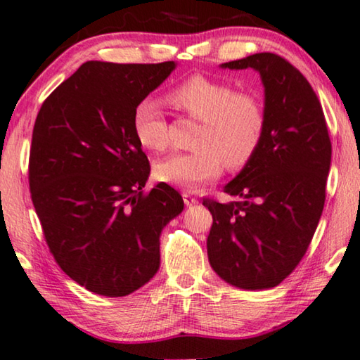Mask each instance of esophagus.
<instances>
[{"mask_svg": "<svg viewBox=\"0 0 360 360\" xmlns=\"http://www.w3.org/2000/svg\"><path fill=\"white\" fill-rule=\"evenodd\" d=\"M181 196H184V201H185V205H186V206L196 205V202H198V200H196V198H195V196H193L190 191H184V193H181Z\"/></svg>", "mask_w": 360, "mask_h": 360, "instance_id": "esophagus-1", "label": "esophagus"}]
</instances>
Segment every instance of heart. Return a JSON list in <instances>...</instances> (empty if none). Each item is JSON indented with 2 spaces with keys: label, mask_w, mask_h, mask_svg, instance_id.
I'll list each match as a JSON object with an SVG mask.
<instances>
[{
  "label": "heart",
  "mask_w": 360,
  "mask_h": 360,
  "mask_svg": "<svg viewBox=\"0 0 360 360\" xmlns=\"http://www.w3.org/2000/svg\"><path fill=\"white\" fill-rule=\"evenodd\" d=\"M169 102L202 127L193 153H175L154 165L155 176L165 184L195 190L227 170H240L255 158L266 131V108L255 92L236 91L224 81L193 75L169 92ZM133 131L149 150H164L170 143V123L153 98H144L133 110Z\"/></svg>",
  "instance_id": "heart-1"
}]
</instances>
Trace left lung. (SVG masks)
<instances>
[{"mask_svg": "<svg viewBox=\"0 0 360 360\" xmlns=\"http://www.w3.org/2000/svg\"><path fill=\"white\" fill-rule=\"evenodd\" d=\"M222 68L262 76L266 131L255 158L224 193L205 198L212 214L207 258L226 283L269 289L283 283L309 248L325 206L331 141L321 103L295 66L276 53H255Z\"/></svg>", "mask_w": 360, "mask_h": 360, "instance_id": "8db88e82", "label": "left lung"}]
</instances>
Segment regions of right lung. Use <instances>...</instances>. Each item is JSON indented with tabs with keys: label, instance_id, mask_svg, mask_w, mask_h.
<instances>
[{
	"label": "right lung",
	"instance_id": "obj_1",
	"mask_svg": "<svg viewBox=\"0 0 360 360\" xmlns=\"http://www.w3.org/2000/svg\"><path fill=\"white\" fill-rule=\"evenodd\" d=\"M174 61H86L41 103L29 155V186L50 253L94 294L123 297L160 264L159 237L184 211L180 193L143 188L150 165L133 110L167 79Z\"/></svg>",
	"mask_w": 360,
	"mask_h": 360
}]
</instances>
